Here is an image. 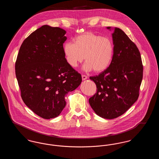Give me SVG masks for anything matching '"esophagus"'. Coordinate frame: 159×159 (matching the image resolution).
I'll return each mask as SVG.
<instances>
[{
	"mask_svg": "<svg viewBox=\"0 0 159 159\" xmlns=\"http://www.w3.org/2000/svg\"><path fill=\"white\" fill-rule=\"evenodd\" d=\"M82 80H86V79H88V77L86 76H85V75H82Z\"/></svg>",
	"mask_w": 159,
	"mask_h": 159,
	"instance_id": "34e87169",
	"label": "esophagus"
}]
</instances>
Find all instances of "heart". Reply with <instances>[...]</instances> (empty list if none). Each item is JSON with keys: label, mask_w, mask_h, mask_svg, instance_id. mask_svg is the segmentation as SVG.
Returning a JSON list of instances; mask_svg holds the SVG:
<instances>
[{"label": "heart", "mask_w": 159, "mask_h": 159, "mask_svg": "<svg viewBox=\"0 0 159 159\" xmlns=\"http://www.w3.org/2000/svg\"><path fill=\"white\" fill-rule=\"evenodd\" d=\"M63 51L68 64L76 67L85 59L84 68L92 69L95 73H102L110 66L114 53L113 42L91 32H86L74 39V43L65 44Z\"/></svg>", "instance_id": "obj_1"}]
</instances>
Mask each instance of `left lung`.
I'll use <instances>...</instances> for the list:
<instances>
[{"instance_id": "left-lung-1", "label": "left lung", "mask_w": 159, "mask_h": 159, "mask_svg": "<svg viewBox=\"0 0 159 159\" xmlns=\"http://www.w3.org/2000/svg\"><path fill=\"white\" fill-rule=\"evenodd\" d=\"M112 37L114 53L110 66L98 76L89 77L97 86L89 104L98 116L107 119L120 116L136 102L143 77L136 45L119 28L114 29Z\"/></svg>"}]
</instances>
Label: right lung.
I'll return each instance as SVG.
<instances>
[{
    "instance_id": "add662e5",
    "label": "right lung",
    "mask_w": 159,
    "mask_h": 159,
    "mask_svg": "<svg viewBox=\"0 0 159 159\" xmlns=\"http://www.w3.org/2000/svg\"><path fill=\"white\" fill-rule=\"evenodd\" d=\"M66 31L45 25L33 32L21 46L15 75L24 102L45 119L60 115L65 96L82 82V76L68 64L63 51Z\"/></svg>"
}]
</instances>
